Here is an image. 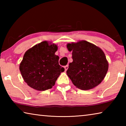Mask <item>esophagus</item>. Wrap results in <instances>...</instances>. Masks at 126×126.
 I'll list each match as a JSON object with an SVG mask.
<instances>
[{
  "mask_svg": "<svg viewBox=\"0 0 126 126\" xmlns=\"http://www.w3.org/2000/svg\"><path fill=\"white\" fill-rule=\"evenodd\" d=\"M64 69H65V71H67V69H68V65H65V66H64Z\"/></svg>",
  "mask_w": 126,
  "mask_h": 126,
  "instance_id": "obj_1",
  "label": "esophagus"
}]
</instances>
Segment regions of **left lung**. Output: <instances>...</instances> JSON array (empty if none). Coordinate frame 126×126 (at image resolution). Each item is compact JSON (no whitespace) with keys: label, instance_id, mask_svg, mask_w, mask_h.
Wrapping results in <instances>:
<instances>
[{"label":"left lung","instance_id":"obj_1","mask_svg":"<svg viewBox=\"0 0 126 126\" xmlns=\"http://www.w3.org/2000/svg\"><path fill=\"white\" fill-rule=\"evenodd\" d=\"M73 62L67 74L77 88L89 90L101 83L107 73L108 62L101 48L86 40L67 44Z\"/></svg>","mask_w":126,"mask_h":126}]
</instances>
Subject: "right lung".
<instances>
[{"label":"right lung","mask_w":126,"mask_h":126,"mask_svg":"<svg viewBox=\"0 0 126 126\" xmlns=\"http://www.w3.org/2000/svg\"><path fill=\"white\" fill-rule=\"evenodd\" d=\"M58 46L43 41L26 51L19 65L24 82L35 90L43 91L52 88L55 81L64 71L59 64V57L55 54Z\"/></svg>","instance_id":"obj_1"}]
</instances>
